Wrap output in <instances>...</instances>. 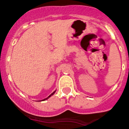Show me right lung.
Wrapping results in <instances>:
<instances>
[{
  "label": "right lung",
  "instance_id": "right-lung-1",
  "mask_svg": "<svg viewBox=\"0 0 129 129\" xmlns=\"http://www.w3.org/2000/svg\"><path fill=\"white\" fill-rule=\"evenodd\" d=\"M55 91H56V90H55V91H54V92H53V93H51V94H50V95H49V97H47V98H45V99H44L42 100V101H46V100H47V99H49V97H51V96H52V95H54V93H55Z\"/></svg>",
  "mask_w": 129,
  "mask_h": 129
}]
</instances>
